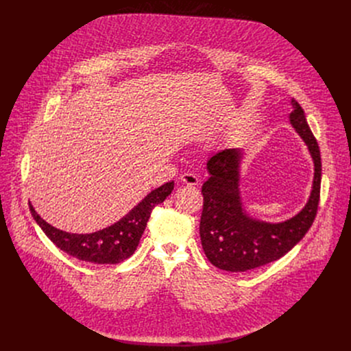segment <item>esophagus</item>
Returning <instances> with one entry per match:
<instances>
[{"label":"esophagus","mask_w":351,"mask_h":351,"mask_svg":"<svg viewBox=\"0 0 351 351\" xmlns=\"http://www.w3.org/2000/svg\"><path fill=\"white\" fill-rule=\"evenodd\" d=\"M198 178L194 175V173H183L182 176H180V182H183L184 184H187V186H197L198 184Z\"/></svg>","instance_id":"34e87169"}]
</instances>
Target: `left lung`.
<instances>
[{"mask_svg": "<svg viewBox=\"0 0 351 351\" xmlns=\"http://www.w3.org/2000/svg\"><path fill=\"white\" fill-rule=\"evenodd\" d=\"M291 106L290 125L307 144L314 162L311 193L298 214L278 223L247 214L240 195L243 149L226 148L207 162L210 178L202 187L204 206L199 237L208 261L219 269L244 272L279 260L304 237L315 219L321 189V153L303 108L295 99H291Z\"/></svg>", "mask_w": 351, "mask_h": 351, "instance_id": "8db88e82", "label": "left lung"}]
</instances>
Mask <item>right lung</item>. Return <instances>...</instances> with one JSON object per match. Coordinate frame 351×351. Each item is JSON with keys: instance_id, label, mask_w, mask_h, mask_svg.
<instances>
[{"instance_id": "add662e5", "label": "right lung", "mask_w": 351, "mask_h": 351, "mask_svg": "<svg viewBox=\"0 0 351 351\" xmlns=\"http://www.w3.org/2000/svg\"><path fill=\"white\" fill-rule=\"evenodd\" d=\"M173 190V180L148 193L141 202L114 225L94 233H68L47 223L29 203L32 217L47 237L66 254L91 264L112 265L128 260L138 245L147 221L156 206Z\"/></svg>"}]
</instances>
